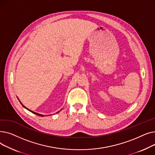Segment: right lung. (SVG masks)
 <instances>
[{
  "label": "right lung",
  "mask_w": 155,
  "mask_h": 155,
  "mask_svg": "<svg viewBox=\"0 0 155 155\" xmlns=\"http://www.w3.org/2000/svg\"><path fill=\"white\" fill-rule=\"evenodd\" d=\"M18 100H19V99H18ZM19 102H20V103H21V105H22V106H23V107H24V108H25V109H28V110H29V111H30V112H32V113H33V114H36V115H38V116H41V117H44V116H45V115H43V114H38V113H36V112H34V111H32V110H30V109H28V108H26V107H25V106H24V105H23V104H22V102H21V101H19ZM60 111H58V112H56V113H58V112H60ZM46 116H47V115H46Z\"/></svg>",
  "instance_id": "add662e5"
}]
</instances>
